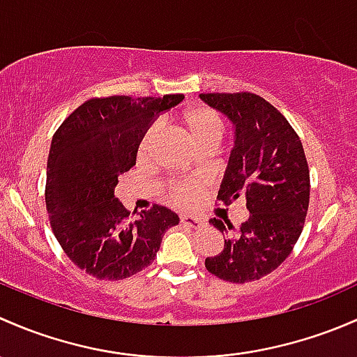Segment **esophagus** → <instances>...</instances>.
Returning a JSON list of instances; mask_svg holds the SVG:
<instances>
[{"instance_id":"34e87169","label":"esophagus","mask_w":357,"mask_h":357,"mask_svg":"<svg viewBox=\"0 0 357 357\" xmlns=\"http://www.w3.org/2000/svg\"><path fill=\"white\" fill-rule=\"evenodd\" d=\"M180 223H182V225H185V227H189V229H192V230H199L206 225L204 220L197 218V216H190V215L180 216Z\"/></svg>"}]
</instances>
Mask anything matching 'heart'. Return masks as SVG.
<instances>
[{
	"instance_id": "b5f03b06",
	"label": "heart",
	"mask_w": 357,
	"mask_h": 357,
	"mask_svg": "<svg viewBox=\"0 0 357 357\" xmlns=\"http://www.w3.org/2000/svg\"><path fill=\"white\" fill-rule=\"evenodd\" d=\"M180 125L183 130L189 134V137L196 142L197 146L206 149V151H213L216 146L222 141L223 134H225V125L222 119L213 112L211 108L206 106H192L180 113ZM161 135V123L154 122L146 128L142 134L141 141H139L137 158L141 161H148L153 156L154 148H156L158 141ZM206 183L201 178H187V180H175V182L167 183L165 192H167L168 201L174 204L187 206L194 204L197 197L203 194Z\"/></svg>"
}]
</instances>
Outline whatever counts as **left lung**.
Wrapping results in <instances>:
<instances>
[{
    "label": "left lung",
    "instance_id": "obj_1",
    "mask_svg": "<svg viewBox=\"0 0 357 357\" xmlns=\"http://www.w3.org/2000/svg\"><path fill=\"white\" fill-rule=\"evenodd\" d=\"M201 99L235 127V148L218 197H244L249 218L238 229L229 218L209 223L229 234L220 255L206 258L209 273L234 284L263 278L292 252L310 206V168L303 142L289 120L252 93H206Z\"/></svg>",
    "mask_w": 357,
    "mask_h": 357
}]
</instances>
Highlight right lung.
<instances>
[{
    "mask_svg": "<svg viewBox=\"0 0 357 357\" xmlns=\"http://www.w3.org/2000/svg\"><path fill=\"white\" fill-rule=\"evenodd\" d=\"M182 99L91 98L54 132L44 190L51 229L72 263L98 280H123L144 270L165 232L178 225L177 213L160 204L134 216L115 197V187L135 165L151 120Z\"/></svg>",
    "mask_w": 357,
    "mask_h": 357,
    "instance_id": "obj_1",
    "label": "right lung"
}]
</instances>
